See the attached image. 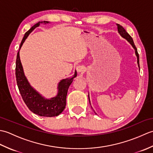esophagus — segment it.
<instances>
[{
  "instance_id": "esophagus-1",
  "label": "esophagus",
  "mask_w": 153,
  "mask_h": 153,
  "mask_svg": "<svg viewBox=\"0 0 153 153\" xmlns=\"http://www.w3.org/2000/svg\"><path fill=\"white\" fill-rule=\"evenodd\" d=\"M76 70L77 72H82V71H85V67L83 66H81V65H79V66L76 67Z\"/></svg>"
}]
</instances>
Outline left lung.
<instances>
[{"label": "left lung", "instance_id": "obj_1", "mask_svg": "<svg viewBox=\"0 0 153 153\" xmlns=\"http://www.w3.org/2000/svg\"><path fill=\"white\" fill-rule=\"evenodd\" d=\"M117 26H118V33L120 34V35H121V36H122V37L126 39L127 41H128V42H129V43H130V44L132 45V47H134V48L135 49V54H136V56H137V63H138V64H139V54H138V53H137V48H136L135 45V44H134V41H133L132 37L130 36V35H129L128 34V32H127V31H126L125 29L123 28V27L122 26V25H120V24H117ZM89 102H90V100H89ZM90 104H91V103H90Z\"/></svg>", "mask_w": 153, "mask_h": 153}]
</instances>
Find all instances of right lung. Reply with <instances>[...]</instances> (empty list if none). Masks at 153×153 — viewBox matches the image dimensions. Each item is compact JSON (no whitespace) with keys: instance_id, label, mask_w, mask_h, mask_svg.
Here are the masks:
<instances>
[{"instance_id":"right-lung-1","label":"right lung","mask_w":153,"mask_h":153,"mask_svg":"<svg viewBox=\"0 0 153 153\" xmlns=\"http://www.w3.org/2000/svg\"><path fill=\"white\" fill-rule=\"evenodd\" d=\"M42 23L47 24L48 22H39L32 26L30 30L25 33L21 42L19 49L31 32ZM19 52V50L18 52L16 62V77L19 93L25 105L31 112L39 116L45 117L58 116L62 112L66 107L68 90L73 82V79L77 76V72L75 71L74 76L71 78L61 80L58 85V92L57 95L51 99H46L37 93L29 83L23 70Z\"/></svg>"}]
</instances>
